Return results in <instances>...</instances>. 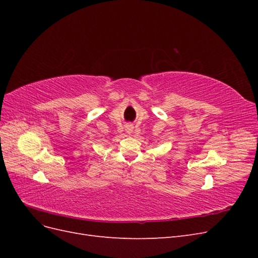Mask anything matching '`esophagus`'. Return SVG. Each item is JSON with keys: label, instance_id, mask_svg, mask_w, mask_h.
<instances>
[{"label": "esophagus", "instance_id": "1", "mask_svg": "<svg viewBox=\"0 0 258 258\" xmlns=\"http://www.w3.org/2000/svg\"><path fill=\"white\" fill-rule=\"evenodd\" d=\"M126 131L128 132L129 135L132 134V131H134V126H132V124H127V126H126Z\"/></svg>", "mask_w": 258, "mask_h": 258}]
</instances>
